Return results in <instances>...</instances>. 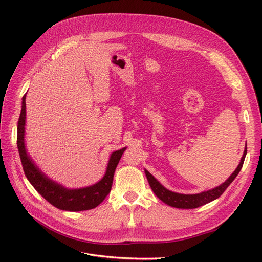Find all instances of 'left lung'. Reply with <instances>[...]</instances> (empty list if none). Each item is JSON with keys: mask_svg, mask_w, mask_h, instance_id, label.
Returning a JSON list of instances; mask_svg holds the SVG:
<instances>
[{"mask_svg": "<svg viewBox=\"0 0 262 262\" xmlns=\"http://www.w3.org/2000/svg\"><path fill=\"white\" fill-rule=\"evenodd\" d=\"M246 154H247V145L245 146L244 154L242 156V160H241L238 166H237V168L233 171L232 175L226 179V181L223 182V184L215 187V188H213V189L207 190V191H202L200 193H195V194H182V193L170 191V190H168L167 188H165L161 184V182L152 175V173H149L146 169H144V171H145L148 184L158 199L162 200L164 203L170 205V207H172V208L195 209V208L202 207V205L217 199L219 196L222 195V193L225 191L226 188L232 184L233 180L239 173V171L243 167Z\"/></svg>", "mask_w": 262, "mask_h": 262, "instance_id": "8db88e82", "label": "left lung"}]
</instances>
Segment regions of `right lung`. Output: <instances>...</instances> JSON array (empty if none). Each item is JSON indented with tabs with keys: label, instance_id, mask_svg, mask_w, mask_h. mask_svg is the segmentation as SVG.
Masks as SVG:
<instances>
[{
	"label": "right lung",
	"instance_id": "obj_1",
	"mask_svg": "<svg viewBox=\"0 0 262 262\" xmlns=\"http://www.w3.org/2000/svg\"><path fill=\"white\" fill-rule=\"evenodd\" d=\"M25 125H26V95L21 101V110L17 124V148L20 156L24 172L33 187L53 207L63 211L78 212L96 208L112 190L113 180L117 165L120 161L126 147L115 150L109 157L104 177L98 182L89 187L69 189L59 182L50 179L39 169L26 149L25 144Z\"/></svg>",
	"mask_w": 262,
	"mask_h": 262
}]
</instances>
